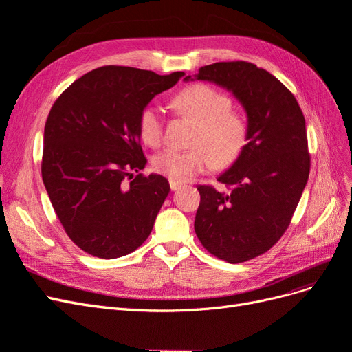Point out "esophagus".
Wrapping results in <instances>:
<instances>
[{
  "mask_svg": "<svg viewBox=\"0 0 352 352\" xmlns=\"http://www.w3.org/2000/svg\"><path fill=\"white\" fill-rule=\"evenodd\" d=\"M179 188H182V184L175 182V180H170V189H172V190H177Z\"/></svg>",
  "mask_w": 352,
  "mask_h": 352,
  "instance_id": "34e87169",
  "label": "esophagus"
}]
</instances>
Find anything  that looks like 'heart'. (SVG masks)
<instances>
[{
	"label": "heart",
	"instance_id": "b5f03b06",
	"mask_svg": "<svg viewBox=\"0 0 352 352\" xmlns=\"http://www.w3.org/2000/svg\"><path fill=\"white\" fill-rule=\"evenodd\" d=\"M173 107L197 123L190 140L194 148H170L154 155L153 167L158 175L184 184L214 166L226 168L241 157L248 144L250 123L242 111L232 109L226 92L206 83L190 85L173 98ZM140 136L148 146L163 142L164 120L154 105H146L140 114Z\"/></svg>",
	"mask_w": 352,
	"mask_h": 352
}]
</instances>
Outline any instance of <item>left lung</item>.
<instances>
[{
    "label": "left lung",
    "instance_id": "left-lung-1",
    "mask_svg": "<svg viewBox=\"0 0 352 352\" xmlns=\"http://www.w3.org/2000/svg\"><path fill=\"white\" fill-rule=\"evenodd\" d=\"M195 79L226 88L247 111L248 144L217 177L225 190L198 186L194 223L210 254L243 263L269 251L289 226L310 175L305 119L294 94L252 63H214L201 67Z\"/></svg>",
    "mask_w": 352,
    "mask_h": 352
}]
</instances>
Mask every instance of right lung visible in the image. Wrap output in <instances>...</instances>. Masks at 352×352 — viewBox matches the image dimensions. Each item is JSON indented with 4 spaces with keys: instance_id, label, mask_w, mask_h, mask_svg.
Returning a JSON list of instances; mask_svg holds the SVG:
<instances>
[{
    "instance_id": "right-lung-1",
    "label": "right lung",
    "mask_w": 352,
    "mask_h": 352,
    "mask_svg": "<svg viewBox=\"0 0 352 352\" xmlns=\"http://www.w3.org/2000/svg\"><path fill=\"white\" fill-rule=\"evenodd\" d=\"M184 74L104 66L74 80L51 107L42 180L67 236L94 257H123L150 236L170 185L140 173L146 164L140 114Z\"/></svg>"
}]
</instances>
